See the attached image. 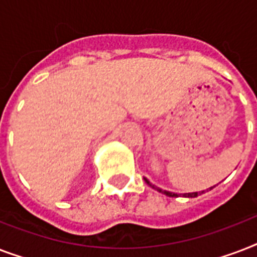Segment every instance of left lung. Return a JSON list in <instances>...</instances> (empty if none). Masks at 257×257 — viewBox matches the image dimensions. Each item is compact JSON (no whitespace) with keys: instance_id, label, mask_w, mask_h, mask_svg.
Wrapping results in <instances>:
<instances>
[{"instance_id":"left-lung-1","label":"left lung","mask_w":257,"mask_h":257,"mask_svg":"<svg viewBox=\"0 0 257 257\" xmlns=\"http://www.w3.org/2000/svg\"><path fill=\"white\" fill-rule=\"evenodd\" d=\"M144 180H145V183L148 184L149 187H152L153 189H156V191H159L160 192V193H164V195H167V196H169V197H177V193H173V192H169V191H164V189H161V188H159V187H156V185H153V184H151L148 181V179H145L144 177ZM212 188L213 187H211L209 188V189H212ZM204 193V191H201V192H192V193H183V196L184 197H197V196H200V195H203Z\"/></svg>"}]
</instances>
